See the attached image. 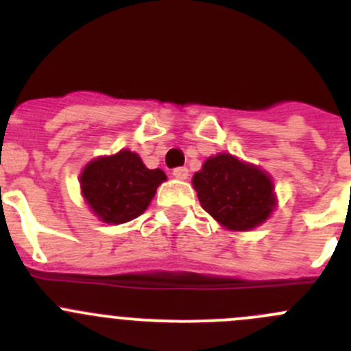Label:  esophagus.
I'll list each match as a JSON object with an SVG mask.
<instances>
[{"label": "esophagus", "instance_id": "esophagus-1", "mask_svg": "<svg viewBox=\"0 0 351 351\" xmlns=\"http://www.w3.org/2000/svg\"><path fill=\"white\" fill-rule=\"evenodd\" d=\"M173 176H175L176 180H186V178H189V169H186V168L173 169Z\"/></svg>", "mask_w": 351, "mask_h": 351}]
</instances>
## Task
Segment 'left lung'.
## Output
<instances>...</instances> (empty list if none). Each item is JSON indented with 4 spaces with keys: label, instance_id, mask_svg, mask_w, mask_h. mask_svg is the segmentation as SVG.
Listing matches in <instances>:
<instances>
[{
    "label": "left lung",
    "instance_id": "8db88e82",
    "mask_svg": "<svg viewBox=\"0 0 351 351\" xmlns=\"http://www.w3.org/2000/svg\"><path fill=\"white\" fill-rule=\"evenodd\" d=\"M192 185L202 208L229 231H251L267 222L277 208L271 176L229 153L205 159Z\"/></svg>",
    "mask_w": 351,
    "mask_h": 351
}]
</instances>
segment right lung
I'll list each match as a JSON object with an SVG mask.
<instances>
[{
	"label": "right lung",
	"mask_w": 351,
	"mask_h": 351,
	"mask_svg": "<svg viewBox=\"0 0 351 351\" xmlns=\"http://www.w3.org/2000/svg\"><path fill=\"white\" fill-rule=\"evenodd\" d=\"M166 182L162 169H149L139 154L122 149L91 159L80 175V189L100 221L117 226L139 217Z\"/></svg>",
	"instance_id": "1"
}]
</instances>
